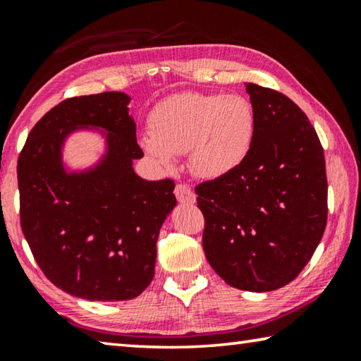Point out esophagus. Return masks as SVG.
Listing matches in <instances>:
<instances>
[{
    "label": "esophagus",
    "instance_id": "esophagus-1",
    "mask_svg": "<svg viewBox=\"0 0 361 361\" xmlns=\"http://www.w3.org/2000/svg\"><path fill=\"white\" fill-rule=\"evenodd\" d=\"M175 196L181 204H192L196 201V194L191 190V186L185 185V183H180V185L175 186Z\"/></svg>",
    "mask_w": 361,
    "mask_h": 361
}]
</instances>
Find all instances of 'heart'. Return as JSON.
Instances as JSON below:
<instances>
[{
    "mask_svg": "<svg viewBox=\"0 0 361 361\" xmlns=\"http://www.w3.org/2000/svg\"><path fill=\"white\" fill-rule=\"evenodd\" d=\"M255 140V112L241 94L181 93L154 107L151 133L141 146L165 170L175 156L190 152L197 176L216 180L245 162Z\"/></svg>",
    "mask_w": 361,
    "mask_h": 361,
    "instance_id": "1",
    "label": "heart"
}]
</instances>
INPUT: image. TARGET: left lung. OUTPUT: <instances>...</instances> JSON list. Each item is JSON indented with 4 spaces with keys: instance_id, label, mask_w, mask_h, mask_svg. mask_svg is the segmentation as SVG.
Instances as JSON below:
<instances>
[{
    "instance_id": "left-lung-1",
    "label": "left lung",
    "mask_w": 361,
    "mask_h": 361,
    "mask_svg": "<svg viewBox=\"0 0 361 361\" xmlns=\"http://www.w3.org/2000/svg\"><path fill=\"white\" fill-rule=\"evenodd\" d=\"M255 140L233 173L196 186L210 267L233 288L268 293L297 278L322 241L328 181L322 142L279 91L245 83Z\"/></svg>"
}]
</instances>
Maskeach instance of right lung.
I'll use <instances>...</instances> for the list:
<instances>
[{
	"label": "right lung",
	"mask_w": 361,
	"mask_h": 361,
	"mask_svg": "<svg viewBox=\"0 0 361 361\" xmlns=\"http://www.w3.org/2000/svg\"><path fill=\"white\" fill-rule=\"evenodd\" d=\"M130 96L120 91L62 101L38 120L17 162L20 226L51 283L78 299L138 297L154 278L162 223L176 205L171 180L135 173L142 157ZM77 129H99L106 152L71 172L61 149Z\"/></svg>",
	"instance_id": "1"
}]
</instances>
